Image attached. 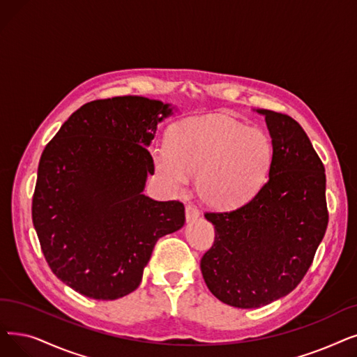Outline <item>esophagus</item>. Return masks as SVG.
Returning a JSON list of instances; mask_svg holds the SVG:
<instances>
[{
	"instance_id": "esophagus-1",
	"label": "esophagus",
	"mask_w": 357,
	"mask_h": 357,
	"mask_svg": "<svg viewBox=\"0 0 357 357\" xmlns=\"http://www.w3.org/2000/svg\"><path fill=\"white\" fill-rule=\"evenodd\" d=\"M185 215H187V222H194L199 217V211L195 206H187L185 207Z\"/></svg>"
}]
</instances>
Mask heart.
<instances>
[{
	"mask_svg": "<svg viewBox=\"0 0 357 357\" xmlns=\"http://www.w3.org/2000/svg\"><path fill=\"white\" fill-rule=\"evenodd\" d=\"M273 156L264 131L223 115L185 119L170 132L169 144L153 149L154 169L170 190L183 191L198 174V195L215 208L250 199L266 182Z\"/></svg>",
	"mask_w": 357,
	"mask_h": 357,
	"instance_id": "obj_1",
	"label": "heart"
}]
</instances>
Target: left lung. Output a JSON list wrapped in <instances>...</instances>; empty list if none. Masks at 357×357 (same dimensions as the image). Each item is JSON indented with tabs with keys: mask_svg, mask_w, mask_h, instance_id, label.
<instances>
[{
	"mask_svg": "<svg viewBox=\"0 0 357 357\" xmlns=\"http://www.w3.org/2000/svg\"><path fill=\"white\" fill-rule=\"evenodd\" d=\"M257 112L266 116L274 147L268 178L246 204L204 214L215 238L199 264L214 296L242 309L296 287L328 225L325 169L306 132L289 115Z\"/></svg>",
	"mask_w": 357,
	"mask_h": 357,
	"instance_id": "8db88e82",
	"label": "left lung"
}]
</instances>
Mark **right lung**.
Listing matches in <instances>:
<instances>
[{
  "label": "right lung",
  "instance_id": "add662e5",
  "mask_svg": "<svg viewBox=\"0 0 357 357\" xmlns=\"http://www.w3.org/2000/svg\"><path fill=\"white\" fill-rule=\"evenodd\" d=\"M170 105L142 96L93 100L46 144L32 220L52 273L73 290L114 301L142 283L159 238L185 223L181 201L143 194L147 150Z\"/></svg>",
  "mask_w": 357,
  "mask_h": 357
}]
</instances>
